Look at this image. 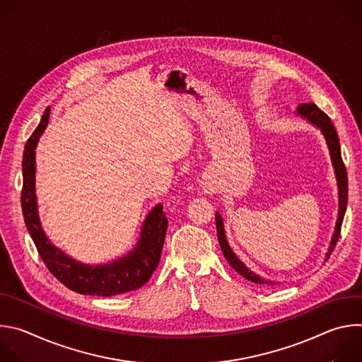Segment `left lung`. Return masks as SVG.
Instances as JSON below:
<instances>
[{
    "label": "left lung",
    "instance_id": "1",
    "mask_svg": "<svg viewBox=\"0 0 362 362\" xmlns=\"http://www.w3.org/2000/svg\"><path fill=\"white\" fill-rule=\"evenodd\" d=\"M298 115L305 117L306 120L311 122L313 124H315L317 127L321 129L322 134L325 136V140L328 143L329 147V153H331V159H332V165L335 169V175H337V182H338V196H339V214H338V221H337V226H335V233L332 236L331 240V246H329V252L327 255V257L331 256L332 250L337 246V242L339 239L341 235V226H342V221H344V215H345V209H346V199H348V177H346V169L345 165L342 162L341 158V146H339V139L337 134V130L331 122V119L317 106L314 103H302V105L298 107ZM216 230H218V240L221 245V249L223 252L225 259L229 262V265L239 274L242 275L245 279L259 284V285H274V282L264 279L261 276H257L256 274H253L250 269H247L239 259L238 256L232 252V249L229 247L226 238H225V229H223V221L222 216L219 214H216Z\"/></svg>",
    "mask_w": 362,
    "mask_h": 362
}]
</instances>
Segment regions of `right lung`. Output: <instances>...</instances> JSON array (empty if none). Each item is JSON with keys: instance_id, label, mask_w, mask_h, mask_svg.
Here are the masks:
<instances>
[{"instance_id": "obj_1", "label": "right lung", "mask_w": 362, "mask_h": 362, "mask_svg": "<svg viewBox=\"0 0 362 362\" xmlns=\"http://www.w3.org/2000/svg\"><path fill=\"white\" fill-rule=\"evenodd\" d=\"M49 117V107L45 109L40 124L25 143L23 156V190L21 206L25 226L42 262L64 286L83 295L113 296L141 288L156 271L168 230V218L163 206L158 204L146 218L141 238L127 256L103 267H88L78 264L59 250L45 238L35 202V147L40 136L45 130Z\"/></svg>"}]
</instances>
